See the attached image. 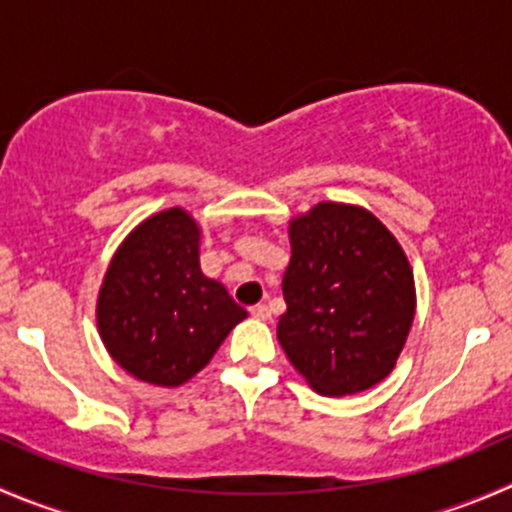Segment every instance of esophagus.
<instances>
[{"instance_id": "34e87169", "label": "esophagus", "mask_w": 512, "mask_h": 512, "mask_svg": "<svg viewBox=\"0 0 512 512\" xmlns=\"http://www.w3.org/2000/svg\"><path fill=\"white\" fill-rule=\"evenodd\" d=\"M250 314L255 319H260V322H267V319L272 317V309L267 307V304H255V307L250 309Z\"/></svg>"}]
</instances>
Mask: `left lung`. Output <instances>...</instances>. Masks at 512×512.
I'll return each mask as SVG.
<instances>
[{
    "label": "left lung",
    "instance_id": "left-lung-1",
    "mask_svg": "<svg viewBox=\"0 0 512 512\" xmlns=\"http://www.w3.org/2000/svg\"><path fill=\"white\" fill-rule=\"evenodd\" d=\"M287 309L277 339L322 396H352L394 371L416 314L414 270L361 205L322 200L287 225Z\"/></svg>",
    "mask_w": 512,
    "mask_h": 512
}]
</instances>
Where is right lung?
Wrapping results in <instances>:
<instances>
[{
	"label": "right lung",
	"instance_id": "add662e5",
	"mask_svg": "<svg viewBox=\"0 0 512 512\" xmlns=\"http://www.w3.org/2000/svg\"><path fill=\"white\" fill-rule=\"evenodd\" d=\"M200 237L188 210H160L133 227L108 262L96 299L98 337L138 381L185 384L247 317L223 282L200 270Z\"/></svg>",
	"mask_w": 512,
	"mask_h": 512
}]
</instances>
